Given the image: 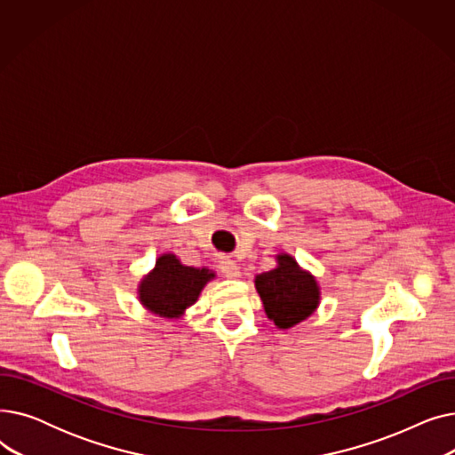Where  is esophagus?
I'll list each match as a JSON object with an SVG mask.
<instances>
[{
  "label": "esophagus",
  "mask_w": 455,
  "mask_h": 455,
  "mask_svg": "<svg viewBox=\"0 0 455 455\" xmlns=\"http://www.w3.org/2000/svg\"><path fill=\"white\" fill-rule=\"evenodd\" d=\"M218 267H220V271H221L227 278L237 280V278L242 276L240 267H237L235 261H234V259H230V258H220V261H218Z\"/></svg>",
  "instance_id": "esophagus-1"
}]
</instances>
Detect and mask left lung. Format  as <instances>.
I'll list each match as a JSON object with an SVG mask.
<instances>
[{"instance_id": "8db88e82", "label": "left lung", "mask_w": 455, "mask_h": 455, "mask_svg": "<svg viewBox=\"0 0 455 455\" xmlns=\"http://www.w3.org/2000/svg\"><path fill=\"white\" fill-rule=\"evenodd\" d=\"M273 271L254 278L256 291L267 317L278 328H291L312 315L321 299L315 276L300 269L293 256L278 254Z\"/></svg>"}]
</instances>
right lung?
Returning <instances> with one entry per match:
<instances>
[{
	"instance_id": "1",
	"label": "right lung",
	"mask_w": 455,
	"mask_h": 455,
	"mask_svg": "<svg viewBox=\"0 0 455 455\" xmlns=\"http://www.w3.org/2000/svg\"><path fill=\"white\" fill-rule=\"evenodd\" d=\"M213 276L206 267L182 266L175 254H162L155 269L140 282L138 297L149 312L177 319L186 312V307L196 304L206 282Z\"/></svg>"
}]
</instances>
